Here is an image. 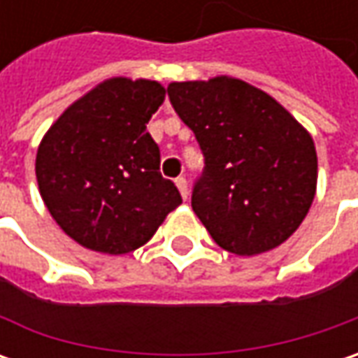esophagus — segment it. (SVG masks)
Returning a JSON list of instances; mask_svg holds the SVG:
<instances>
[{
	"label": "esophagus",
	"instance_id": "34e87169",
	"mask_svg": "<svg viewBox=\"0 0 358 358\" xmlns=\"http://www.w3.org/2000/svg\"><path fill=\"white\" fill-rule=\"evenodd\" d=\"M175 185L179 187V191H181V197H183V199H187V197H189V183H187L185 177H177V179H175Z\"/></svg>",
	"mask_w": 358,
	"mask_h": 358
}]
</instances>
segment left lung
Wrapping results in <instances>:
<instances>
[{
  "label": "left lung",
  "instance_id": "8db88e82",
  "mask_svg": "<svg viewBox=\"0 0 358 358\" xmlns=\"http://www.w3.org/2000/svg\"><path fill=\"white\" fill-rule=\"evenodd\" d=\"M167 95L205 157L191 207L215 243L249 257L289 239L317 189L307 129L265 91L233 77L171 83Z\"/></svg>",
  "mask_w": 358,
  "mask_h": 358
}]
</instances>
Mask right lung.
Segmentation results:
<instances>
[{
    "label": "right lung",
    "instance_id": "1",
    "mask_svg": "<svg viewBox=\"0 0 358 358\" xmlns=\"http://www.w3.org/2000/svg\"><path fill=\"white\" fill-rule=\"evenodd\" d=\"M163 99L157 81L107 79L67 107L37 149L41 199L91 251H135L183 201L159 171V145L147 131Z\"/></svg>",
    "mask_w": 358,
    "mask_h": 358
}]
</instances>
